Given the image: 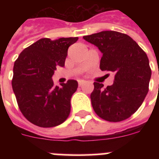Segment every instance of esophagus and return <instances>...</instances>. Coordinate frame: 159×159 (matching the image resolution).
Here are the masks:
<instances>
[{
  "label": "esophagus",
  "mask_w": 159,
  "mask_h": 159,
  "mask_svg": "<svg viewBox=\"0 0 159 159\" xmlns=\"http://www.w3.org/2000/svg\"><path fill=\"white\" fill-rule=\"evenodd\" d=\"M84 83H85V81H84V80H79V81H78L79 86L81 87V86H82V85H83V84H84Z\"/></svg>",
  "instance_id": "34e87169"
}]
</instances>
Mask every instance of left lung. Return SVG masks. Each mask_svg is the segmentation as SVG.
Here are the masks:
<instances>
[{
  "mask_svg": "<svg viewBox=\"0 0 159 159\" xmlns=\"http://www.w3.org/2000/svg\"><path fill=\"white\" fill-rule=\"evenodd\" d=\"M84 39L102 53L100 69L115 73L113 84L106 88L94 83V111L107 121L127 119L141 106L149 91L151 69L147 54L131 37L116 31H102Z\"/></svg>",
  "mask_w": 159,
  "mask_h": 159,
  "instance_id": "left-lung-1",
  "label": "left lung"
}]
</instances>
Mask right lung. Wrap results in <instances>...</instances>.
I'll return each instance as SVG.
<instances>
[{
  "label": "right lung",
  "instance_id": "obj_1",
  "mask_svg": "<svg viewBox=\"0 0 159 159\" xmlns=\"http://www.w3.org/2000/svg\"><path fill=\"white\" fill-rule=\"evenodd\" d=\"M78 39L43 38L24 49L14 63L12 86L18 107L38 127H56L69 116L78 83L69 80L55 86L52 77L57 66L64 67L67 49Z\"/></svg>",
  "mask_w": 159,
  "mask_h": 159
}]
</instances>
